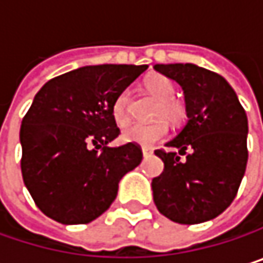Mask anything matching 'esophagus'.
Returning a JSON list of instances; mask_svg holds the SVG:
<instances>
[{"instance_id":"esophagus-1","label":"esophagus","mask_w":263,"mask_h":263,"mask_svg":"<svg viewBox=\"0 0 263 263\" xmlns=\"http://www.w3.org/2000/svg\"><path fill=\"white\" fill-rule=\"evenodd\" d=\"M141 152L144 157H149V155H152V147H141Z\"/></svg>"}]
</instances>
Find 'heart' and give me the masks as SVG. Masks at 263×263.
Listing matches in <instances>:
<instances>
[{
  "instance_id": "1",
  "label": "heart",
  "mask_w": 263,
  "mask_h": 263,
  "mask_svg": "<svg viewBox=\"0 0 263 263\" xmlns=\"http://www.w3.org/2000/svg\"><path fill=\"white\" fill-rule=\"evenodd\" d=\"M144 86L149 94H152L155 99L160 100L155 111L157 117H166L172 123H180L183 120L185 109L180 100L174 99L175 85L172 83V80L155 74L146 80ZM126 105H128V92L119 94L112 103V119L119 126L125 125L129 119ZM167 131H169L167 122L164 119H157L151 123H132L126 126L122 132V138L128 143H135L140 146H154L157 141L166 137Z\"/></svg>"
}]
</instances>
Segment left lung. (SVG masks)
Instances as JSON below:
<instances>
[{"label":"left lung","mask_w":263,"mask_h":263,"mask_svg":"<svg viewBox=\"0 0 263 263\" xmlns=\"http://www.w3.org/2000/svg\"><path fill=\"white\" fill-rule=\"evenodd\" d=\"M154 68L180 83L187 123L155 151L164 171L152 180L154 202L178 224H199L221 215L243 178L248 120L235 89L222 76L195 64H157Z\"/></svg>","instance_id":"1"}]
</instances>
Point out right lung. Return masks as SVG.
Instances as JSON below:
<instances>
[{"label": "right lung", "instance_id": "1", "mask_svg": "<svg viewBox=\"0 0 263 263\" xmlns=\"http://www.w3.org/2000/svg\"><path fill=\"white\" fill-rule=\"evenodd\" d=\"M147 65H88L48 80L21 123V172L48 218L88 224L109 209L120 180L143 158L135 143L109 147L120 129L112 103Z\"/></svg>", "mask_w": 263, "mask_h": 263}]
</instances>
